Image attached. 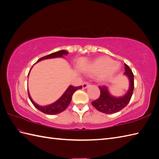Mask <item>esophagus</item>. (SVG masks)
Returning <instances> with one entry per match:
<instances>
[{"instance_id":"esophagus-1","label":"esophagus","mask_w":159,"mask_h":159,"mask_svg":"<svg viewBox=\"0 0 159 159\" xmlns=\"http://www.w3.org/2000/svg\"><path fill=\"white\" fill-rule=\"evenodd\" d=\"M89 86V83L88 82H84L83 84V88L86 89Z\"/></svg>"}]
</instances>
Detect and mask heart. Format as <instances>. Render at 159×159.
Segmentation results:
<instances>
[{"instance_id": "obj_1", "label": "heart", "mask_w": 159, "mask_h": 159, "mask_svg": "<svg viewBox=\"0 0 159 159\" xmlns=\"http://www.w3.org/2000/svg\"><path fill=\"white\" fill-rule=\"evenodd\" d=\"M119 65L107 57H100L91 64L87 70L90 74H100V79L102 81H107L113 77L119 70Z\"/></svg>"}]
</instances>
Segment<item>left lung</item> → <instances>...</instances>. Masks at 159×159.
<instances>
[{
    "label": "left lung",
    "instance_id": "8db88e82",
    "mask_svg": "<svg viewBox=\"0 0 159 159\" xmlns=\"http://www.w3.org/2000/svg\"><path fill=\"white\" fill-rule=\"evenodd\" d=\"M124 74L128 76L130 81L129 89L127 93L123 96L116 98L111 95L106 86H100V97L92 102V105L98 111L107 114L115 113L123 109L129 103L134 90V74L126 63H124Z\"/></svg>",
    "mask_w": 159,
    "mask_h": 159
}]
</instances>
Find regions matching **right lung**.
Here are the masks:
<instances>
[{"label":"right lung","instance_id":"add662e5","mask_svg":"<svg viewBox=\"0 0 159 159\" xmlns=\"http://www.w3.org/2000/svg\"><path fill=\"white\" fill-rule=\"evenodd\" d=\"M67 51L66 50H59L58 52H53L52 54H50L48 55H46L45 57H43L42 58L38 59L37 62H39L40 61L43 60V59H52V58H56V57H62L63 55H67ZM82 86H79V87H74L72 85H70L68 88L66 89V91L63 95L61 96L59 100H57L56 102H55L52 104H50L49 105L46 106H39L38 104H37L34 101H33L31 98V96H30L29 92L28 91V94L30 100L31 101L33 105H34L37 109L42 111V113L48 114V115H56L59 114L60 113L63 112V111L66 109V108L68 107L70 104L71 100H72V97L73 93L76 92V90L81 89Z\"/></svg>","mask_w":159,"mask_h":159}]
</instances>
